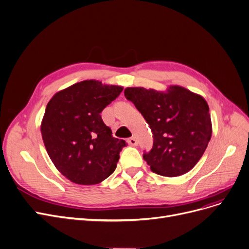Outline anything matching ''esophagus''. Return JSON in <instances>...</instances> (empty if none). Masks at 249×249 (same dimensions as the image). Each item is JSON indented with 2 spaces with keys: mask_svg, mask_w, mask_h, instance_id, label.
Here are the masks:
<instances>
[{
  "mask_svg": "<svg viewBox=\"0 0 249 249\" xmlns=\"http://www.w3.org/2000/svg\"><path fill=\"white\" fill-rule=\"evenodd\" d=\"M137 140H136V138L135 137H131V138H129L128 139V144L129 145H131V146H136L137 145Z\"/></svg>",
  "mask_w": 249,
  "mask_h": 249,
  "instance_id": "esophagus-1",
  "label": "esophagus"
}]
</instances>
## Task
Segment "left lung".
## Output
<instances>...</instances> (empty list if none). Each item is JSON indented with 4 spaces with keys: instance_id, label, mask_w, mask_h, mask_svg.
<instances>
[{
    "instance_id": "left-lung-1",
    "label": "left lung",
    "mask_w": 249,
    "mask_h": 249,
    "mask_svg": "<svg viewBox=\"0 0 249 249\" xmlns=\"http://www.w3.org/2000/svg\"><path fill=\"white\" fill-rule=\"evenodd\" d=\"M124 94L142 113L153 132L154 144L143 159L160 176L186 174L202 157L212 137L208 103L182 86L167 91L127 88Z\"/></svg>"
}]
</instances>
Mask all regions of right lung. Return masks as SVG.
I'll use <instances>...</instances> for the list:
<instances>
[{
	"instance_id": "1",
	"label": "right lung",
	"mask_w": 249,
	"mask_h": 249,
	"mask_svg": "<svg viewBox=\"0 0 249 249\" xmlns=\"http://www.w3.org/2000/svg\"><path fill=\"white\" fill-rule=\"evenodd\" d=\"M122 86L84 80L58 91L47 105L40 131L58 171L80 185L99 184L115 171L126 145L102 119Z\"/></svg>"
}]
</instances>
